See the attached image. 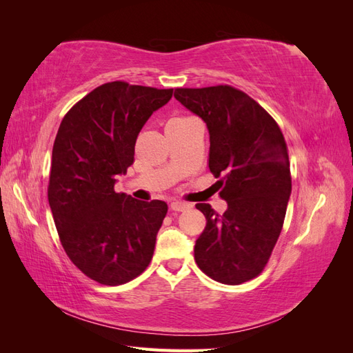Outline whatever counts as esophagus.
I'll return each mask as SVG.
<instances>
[{"mask_svg":"<svg viewBox=\"0 0 353 353\" xmlns=\"http://www.w3.org/2000/svg\"><path fill=\"white\" fill-rule=\"evenodd\" d=\"M190 206L187 205V203L184 201H179V200H174L172 203H170V209H172L174 212H184L185 209H188Z\"/></svg>","mask_w":353,"mask_h":353,"instance_id":"34e87169","label":"esophagus"}]
</instances>
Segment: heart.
<instances>
[{"mask_svg":"<svg viewBox=\"0 0 353 353\" xmlns=\"http://www.w3.org/2000/svg\"><path fill=\"white\" fill-rule=\"evenodd\" d=\"M185 119H188V117H172L169 122H179V121H185Z\"/></svg>","mask_w":353,"mask_h":353,"instance_id":"heart-1","label":"heart"}]
</instances>
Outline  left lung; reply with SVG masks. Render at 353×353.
Segmentation results:
<instances>
[{
  "mask_svg": "<svg viewBox=\"0 0 353 353\" xmlns=\"http://www.w3.org/2000/svg\"><path fill=\"white\" fill-rule=\"evenodd\" d=\"M175 99L206 122L209 169L228 209L219 215L196 208L206 228L194 245L199 268L212 280L237 285L268 263L292 193L288 150L279 123L262 105L231 85L176 88Z\"/></svg>",
  "mask_w": 353,
  "mask_h": 353,
  "instance_id": "left-lung-1",
  "label": "left lung"
}]
</instances>
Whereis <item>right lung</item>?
<instances>
[{"label":"right lung","instance_id":"add662e5","mask_svg":"<svg viewBox=\"0 0 353 353\" xmlns=\"http://www.w3.org/2000/svg\"><path fill=\"white\" fill-rule=\"evenodd\" d=\"M172 92L108 82L74 104L60 123L48 203L69 259L100 284L131 281L153 258L168 205L116 193L114 176L134 163L138 134Z\"/></svg>","mask_w":353,"mask_h":353}]
</instances>
